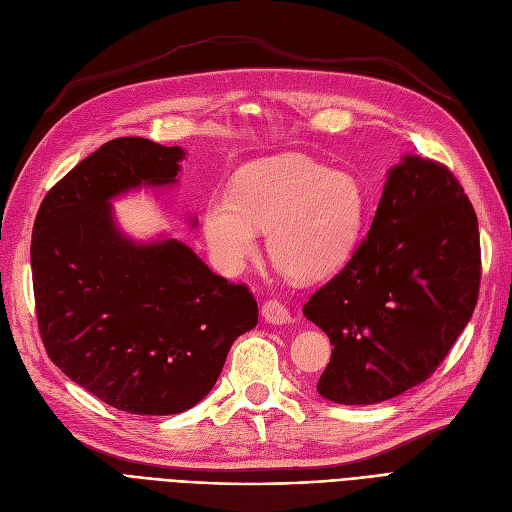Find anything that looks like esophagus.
<instances>
[{
  "label": "esophagus",
  "instance_id": "obj_1",
  "mask_svg": "<svg viewBox=\"0 0 512 512\" xmlns=\"http://www.w3.org/2000/svg\"><path fill=\"white\" fill-rule=\"evenodd\" d=\"M261 317L266 319L268 323H274V325H283V323L291 321L287 306L280 304L278 300H268L266 304H263L261 306Z\"/></svg>",
  "mask_w": 512,
  "mask_h": 512
}]
</instances>
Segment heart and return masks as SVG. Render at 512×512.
<instances>
[{
  "mask_svg": "<svg viewBox=\"0 0 512 512\" xmlns=\"http://www.w3.org/2000/svg\"><path fill=\"white\" fill-rule=\"evenodd\" d=\"M364 219V191L340 172L287 155L251 163L232 193L214 195L204 214V236L214 261L238 272L268 232V253L293 280L332 274L351 253Z\"/></svg>",
  "mask_w": 512,
  "mask_h": 512,
  "instance_id": "obj_1",
  "label": "heart"
}]
</instances>
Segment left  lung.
<instances>
[{
    "instance_id": "left-lung-1",
    "label": "left lung",
    "mask_w": 512,
    "mask_h": 512,
    "mask_svg": "<svg viewBox=\"0 0 512 512\" xmlns=\"http://www.w3.org/2000/svg\"><path fill=\"white\" fill-rule=\"evenodd\" d=\"M478 287L481 236L464 187L444 163L404 157L370 232L304 304L334 344L317 391L376 404L427 381L468 325Z\"/></svg>"
}]
</instances>
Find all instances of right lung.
<instances>
[{
	"mask_svg": "<svg viewBox=\"0 0 512 512\" xmlns=\"http://www.w3.org/2000/svg\"><path fill=\"white\" fill-rule=\"evenodd\" d=\"M183 148L117 138L46 193L31 236L38 329L53 364L131 415H176L217 383L234 340L257 325L246 285L187 244H136L110 197L176 180Z\"/></svg>",
	"mask_w": 512,
	"mask_h": 512,
	"instance_id": "1",
	"label": "right lung"
}]
</instances>
